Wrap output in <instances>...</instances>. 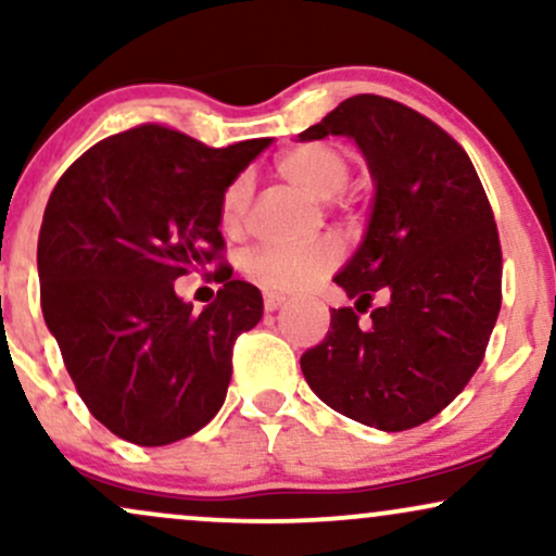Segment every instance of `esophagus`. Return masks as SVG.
<instances>
[{"instance_id":"1","label":"esophagus","mask_w":556,"mask_h":556,"mask_svg":"<svg viewBox=\"0 0 556 556\" xmlns=\"http://www.w3.org/2000/svg\"><path fill=\"white\" fill-rule=\"evenodd\" d=\"M285 303V295H279V292H264V311H277L279 305Z\"/></svg>"}]
</instances>
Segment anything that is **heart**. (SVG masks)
<instances>
[{
    "label": "heart",
    "mask_w": 556,
    "mask_h": 556,
    "mask_svg": "<svg viewBox=\"0 0 556 556\" xmlns=\"http://www.w3.org/2000/svg\"><path fill=\"white\" fill-rule=\"evenodd\" d=\"M277 169L298 188L316 198L340 195L350 182V162L331 143H303L279 156ZM253 185L240 175L227 185L219 198V227L227 235H240L248 219ZM340 251L334 242H314L305 248H261L245 261V271L253 282L269 292H300L314 287L334 269Z\"/></svg>",
    "instance_id": "heart-1"
}]
</instances>
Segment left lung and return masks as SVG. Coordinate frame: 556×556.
<instances>
[{"instance_id":"left-lung-1","label":"left lung","mask_w":556,"mask_h":556,"mask_svg":"<svg viewBox=\"0 0 556 556\" xmlns=\"http://www.w3.org/2000/svg\"><path fill=\"white\" fill-rule=\"evenodd\" d=\"M327 136L358 143L376 195L366 238L334 277L355 308H331V329L300 368L331 410L379 431L416 429L486 353L502 308L494 212L463 146L400 101L350 96L300 140Z\"/></svg>"}]
</instances>
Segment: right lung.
<instances>
[{"mask_svg":"<svg viewBox=\"0 0 556 556\" xmlns=\"http://www.w3.org/2000/svg\"><path fill=\"white\" fill-rule=\"evenodd\" d=\"M269 138L208 149L146 123L91 146L49 195L38 232L43 321L91 416L125 442L190 437L225 405L232 348L264 316L222 264L219 198ZM219 260L201 315L174 279Z\"/></svg>","mask_w":556,"mask_h":556,"instance_id":"right-lung-1","label":"right lung"}]
</instances>
